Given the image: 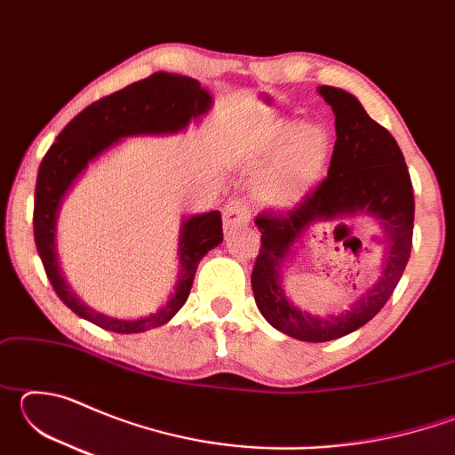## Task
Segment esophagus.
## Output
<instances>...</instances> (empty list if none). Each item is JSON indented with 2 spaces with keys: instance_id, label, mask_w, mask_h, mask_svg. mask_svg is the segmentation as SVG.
<instances>
[{
  "instance_id": "1",
  "label": "esophagus",
  "mask_w": 455,
  "mask_h": 455,
  "mask_svg": "<svg viewBox=\"0 0 455 455\" xmlns=\"http://www.w3.org/2000/svg\"><path fill=\"white\" fill-rule=\"evenodd\" d=\"M222 220H225L227 228H236L246 225L251 220V206L244 198H233L228 200L222 209Z\"/></svg>"
}]
</instances>
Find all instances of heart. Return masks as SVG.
Segmentation results:
<instances>
[{
  "label": "heart",
  "instance_id": "b5f03b06",
  "mask_svg": "<svg viewBox=\"0 0 455 455\" xmlns=\"http://www.w3.org/2000/svg\"><path fill=\"white\" fill-rule=\"evenodd\" d=\"M333 140L319 122L275 120L257 128L249 142L251 168L267 164L257 182V196L268 206H291L301 200L327 171Z\"/></svg>",
  "mask_w": 455,
  "mask_h": 455
}]
</instances>
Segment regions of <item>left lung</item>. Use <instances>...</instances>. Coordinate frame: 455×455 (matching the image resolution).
Masks as SVG:
<instances>
[{"mask_svg": "<svg viewBox=\"0 0 455 455\" xmlns=\"http://www.w3.org/2000/svg\"><path fill=\"white\" fill-rule=\"evenodd\" d=\"M319 94L335 112L337 140L327 179L292 211L259 214L255 225L260 230V249L251 275L252 292L263 317L284 335L309 343H325L349 335L383 309L411 255L415 212L411 179L395 138L377 124L349 92L321 86ZM355 212L379 218L388 235L380 281L341 315L313 318L295 310L278 284L280 263L290 246L313 221ZM345 228V225L335 227V236ZM347 243L361 241L353 236Z\"/></svg>", "mask_w": 455, "mask_h": 455, "instance_id": "8db88e82", "label": "left lung"}]
</instances>
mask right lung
I'll use <instances>...</instances> for the list:
<instances>
[{
    "label": "right lung",
    "instance_id": "1",
    "mask_svg": "<svg viewBox=\"0 0 455 455\" xmlns=\"http://www.w3.org/2000/svg\"><path fill=\"white\" fill-rule=\"evenodd\" d=\"M211 104V94L200 88V82L195 78L156 72L84 108L78 116L68 122L56 142L45 152L36 182L34 238L53 291L82 319L114 333H142L164 325L187 303L200 259L222 243V219L219 211L196 214L182 222V271L179 287L163 309L136 321H122L96 313L74 295L60 273L53 233H56L61 198L90 160L110 148L120 138L179 132L188 126L192 118L203 116Z\"/></svg>",
    "mask_w": 455,
    "mask_h": 455
}]
</instances>
